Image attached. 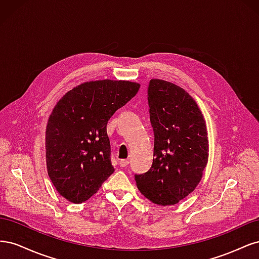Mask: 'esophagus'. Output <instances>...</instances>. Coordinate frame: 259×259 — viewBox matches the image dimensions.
Listing matches in <instances>:
<instances>
[{
    "label": "esophagus",
    "mask_w": 259,
    "mask_h": 259,
    "mask_svg": "<svg viewBox=\"0 0 259 259\" xmlns=\"http://www.w3.org/2000/svg\"><path fill=\"white\" fill-rule=\"evenodd\" d=\"M119 164H120L121 167H126L128 164H130V161H127V160H121Z\"/></svg>",
    "instance_id": "1"
}]
</instances>
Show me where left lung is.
I'll return each instance as SVG.
<instances>
[{
  "label": "left lung",
  "instance_id": "1",
  "mask_svg": "<svg viewBox=\"0 0 259 259\" xmlns=\"http://www.w3.org/2000/svg\"><path fill=\"white\" fill-rule=\"evenodd\" d=\"M154 134L153 162L135 175L139 191L158 205H174L200 183L208 160L204 116L184 89L159 79L148 86Z\"/></svg>",
  "mask_w": 259,
  "mask_h": 259
}]
</instances>
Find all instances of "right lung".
Masks as SVG:
<instances>
[{"mask_svg":"<svg viewBox=\"0 0 259 259\" xmlns=\"http://www.w3.org/2000/svg\"><path fill=\"white\" fill-rule=\"evenodd\" d=\"M139 88L130 81L85 82L55 106L46 126V166L61 197L79 204L113 173L107 124Z\"/></svg>","mask_w":259,"mask_h":259,"instance_id":"1","label":"right lung"}]
</instances>
